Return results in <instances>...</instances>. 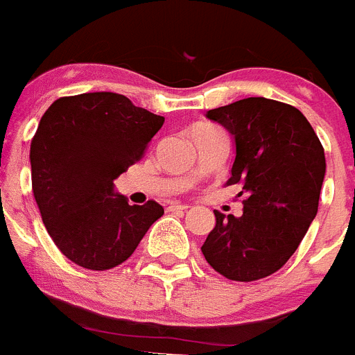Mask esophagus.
<instances>
[{
    "mask_svg": "<svg viewBox=\"0 0 355 355\" xmlns=\"http://www.w3.org/2000/svg\"><path fill=\"white\" fill-rule=\"evenodd\" d=\"M167 209H168V211H187L188 206L187 205H181V202H171Z\"/></svg>",
    "mask_w": 355,
    "mask_h": 355,
    "instance_id": "34e87169",
    "label": "esophagus"
}]
</instances>
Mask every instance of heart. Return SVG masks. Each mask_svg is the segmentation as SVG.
Masks as SVG:
<instances>
[{
    "label": "heart",
    "instance_id": "obj_1",
    "mask_svg": "<svg viewBox=\"0 0 355 355\" xmlns=\"http://www.w3.org/2000/svg\"><path fill=\"white\" fill-rule=\"evenodd\" d=\"M206 128H215V126H211V124H197V126H193L192 130H206Z\"/></svg>",
    "mask_w": 355,
    "mask_h": 355
}]
</instances>
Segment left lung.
Returning <instances> with one entry per match:
<instances>
[{"mask_svg": "<svg viewBox=\"0 0 355 355\" xmlns=\"http://www.w3.org/2000/svg\"><path fill=\"white\" fill-rule=\"evenodd\" d=\"M206 117L233 135L236 156L225 184H241L247 199L241 216L215 211L200 250L231 281L268 277L291 258L318 211L324 147L302 112L266 97L240 99Z\"/></svg>", "mask_w": 355, "mask_h": 355, "instance_id": "left-lung-1", "label": "left lung"}]
</instances>
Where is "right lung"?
Here are the masks:
<instances>
[{
	"mask_svg": "<svg viewBox=\"0 0 355 355\" xmlns=\"http://www.w3.org/2000/svg\"><path fill=\"white\" fill-rule=\"evenodd\" d=\"M165 119L126 96L56 99L31 140V188L42 222L65 258L89 270L126 261L163 208L128 205L114 181L139 162Z\"/></svg>",
	"mask_w": 355,
	"mask_h": 355,
	"instance_id": "right-lung-1",
	"label": "right lung"
}]
</instances>
